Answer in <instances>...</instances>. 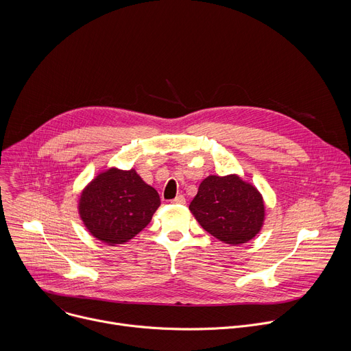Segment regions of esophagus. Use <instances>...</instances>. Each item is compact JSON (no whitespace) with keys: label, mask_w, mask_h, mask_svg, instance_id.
I'll list each match as a JSON object with an SVG mask.
<instances>
[{"label":"esophagus","mask_w":351,"mask_h":351,"mask_svg":"<svg viewBox=\"0 0 351 351\" xmlns=\"http://www.w3.org/2000/svg\"><path fill=\"white\" fill-rule=\"evenodd\" d=\"M171 203H172V204H178V206H182V204L186 203V198H184V195L179 194V195H176V197L172 199Z\"/></svg>","instance_id":"1"}]
</instances>
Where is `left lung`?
<instances>
[{
    "mask_svg": "<svg viewBox=\"0 0 351 351\" xmlns=\"http://www.w3.org/2000/svg\"><path fill=\"white\" fill-rule=\"evenodd\" d=\"M189 210L203 229L230 245L254 239L265 219L261 193L237 175L206 178Z\"/></svg>",
    "mask_w": 351,
    "mask_h": 351,
    "instance_id": "8db88e82",
    "label": "left lung"
}]
</instances>
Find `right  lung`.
Masks as SVG:
<instances>
[{"label":"right lung","mask_w":351,"mask_h":351,"mask_svg":"<svg viewBox=\"0 0 351 351\" xmlns=\"http://www.w3.org/2000/svg\"><path fill=\"white\" fill-rule=\"evenodd\" d=\"M161 204L154 187L134 169L99 172L82 191L79 214L87 230L110 245L133 239L152 221Z\"/></svg>","instance_id":"add662e5"}]
</instances>
